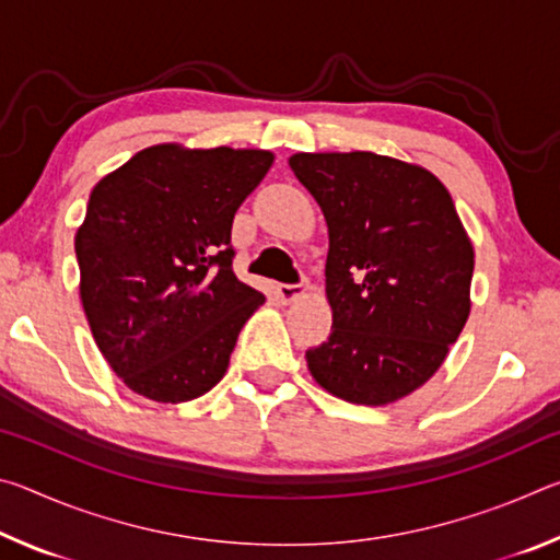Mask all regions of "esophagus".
I'll use <instances>...</instances> for the list:
<instances>
[{"label": "esophagus", "instance_id": "obj_1", "mask_svg": "<svg viewBox=\"0 0 560 560\" xmlns=\"http://www.w3.org/2000/svg\"><path fill=\"white\" fill-rule=\"evenodd\" d=\"M277 293H279V299L283 303H291V301H296L299 296H303V293H306V287H303V283H281V287L277 289Z\"/></svg>", "mask_w": 560, "mask_h": 560}]
</instances>
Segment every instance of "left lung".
Returning <instances> with one entry per match:
<instances>
[{"label":"left lung","instance_id":"8db88e82","mask_svg":"<svg viewBox=\"0 0 560 560\" xmlns=\"http://www.w3.org/2000/svg\"><path fill=\"white\" fill-rule=\"evenodd\" d=\"M289 165L328 224L334 328L306 350L308 371L340 400H400L438 373L471 308L474 249L447 187L363 150L296 153Z\"/></svg>","mask_w":560,"mask_h":560}]
</instances>
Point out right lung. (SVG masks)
Listing matches in <instances>:
<instances>
[{"instance_id":"obj_1","label":"right lung","mask_w":560,"mask_h":560,"mask_svg":"<svg viewBox=\"0 0 560 560\" xmlns=\"http://www.w3.org/2000/svg\"><path fill=\"white\" fill-rule=\"evenodd\" d=\"M269 150H140L93 187L75 232L81 303L122 383L187 402L222 381L264 303L232 269V222L269 173Z\"/></svg>"}]
</instances>
